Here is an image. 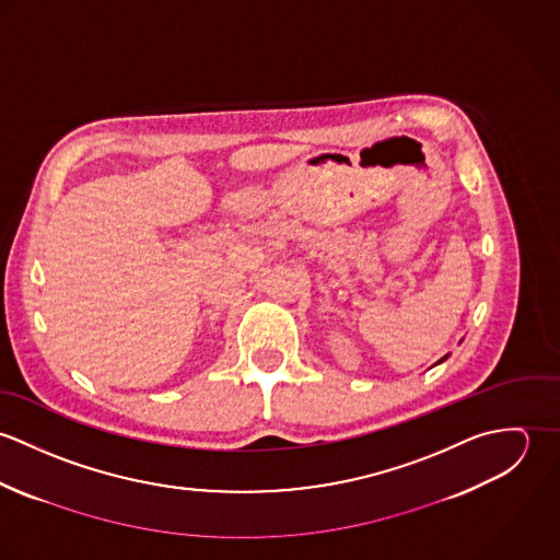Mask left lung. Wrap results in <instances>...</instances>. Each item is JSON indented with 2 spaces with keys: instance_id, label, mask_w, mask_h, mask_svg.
<instances>
[{
  "instance_id": "left-lung-1",
  "label": "left lung",
  "mask_w": 560,
  "mask_h": 560,
  "mask_svg": "<svg viewBox=\"0 0 560 560\" xmlns=\"http://www.w3.org/2000/svg\"><path fill=\"white\" fill-rule=\"evenodd\" d=\"M446 358H448V355H444V358H442V360H440V362H444V360H446ZM440 362H438V364H440Z\"/></svg>"
}]
</instances>
